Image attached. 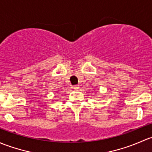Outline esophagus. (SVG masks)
<instances>
[{
    "mask_svg": "<svg viewBox=\"0 0 152 152\" xmlns=\"http://www.w3.org/2000/svg\"><path fill=\"white\" fill-rule=\"evenodd\" d=\"M72 88L75 89V91H78V90H79V88H80V86H78V85L73 86Z\"/></svg>",
    "mask_w": 152,
    "mask_h": 152,
    "instance_id": "obj_1",
    "label": "esophagus"
}]
</instances>
